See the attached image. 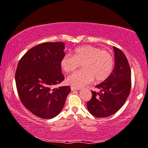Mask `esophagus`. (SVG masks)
<instances>
[{
    "instance_id": "esophagus-1",
    "label": "esophagus",
    "mask_w": 148,
    "mask_h": 148,
    "mask_svg": "<svg viewBox=\"0 0 148 148\" xmlns=\"http://www.w3.org/2000/svg\"><path fill=\"white\" fill-rule=\"evenodd\" d=\"M79 90V88H75V87L71 86V90L74 91V90Z\"/></svg>"
}]
</instances>
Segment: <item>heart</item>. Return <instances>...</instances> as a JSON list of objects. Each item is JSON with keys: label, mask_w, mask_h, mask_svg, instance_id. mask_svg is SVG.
Listing matches in <instances>:
<instances>
[{"label": "heart", "mask_w": 148, "mask_h": 148, "mask_svg": "<svg viewBox=\"0 0 148 148\" xmlns=\"http://www.w3.org/2000/svg\"><path fill=\"white\" fill-rule=\"evenodd\" d=\"M70 54H65L60 60V65L65 72H72L82 65L81 70L68 77L66 82L75 88L106 79L112 73L114 67L113 57L107 51L93 45H83L77 47Z\"/></svg>", "instance_id": "1"}]
</instances>
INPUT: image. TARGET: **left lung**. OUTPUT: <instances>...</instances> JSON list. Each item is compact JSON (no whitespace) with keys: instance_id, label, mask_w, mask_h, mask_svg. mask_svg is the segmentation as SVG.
Wrapping results in <instances>:
<instances>
[{"instance_id":"obj_1","label":"left lung","mask_w":148,"mask_h":148,"mask_svg":"<svg viewBox=\"0 0 148 148\" xmlns=\"http://www.w3.org/2000/svg\"><path fill=\"white\" fill-rule=\"evenodd\" d=\"M114 68L111 75L95 86L100 91L91 90L87 102L89 112L94 116L104 118L119 111L125 104L131 90V70L128 59L121 49L114 47Z\"/></svg>"}]
</instances>
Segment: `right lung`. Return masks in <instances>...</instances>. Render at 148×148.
Segmentation results:
<instances>
[{
    "label": "right lung",
    "instance_id": "1",
    "mask_svg": "<svg viewBox=\"0 0 148 148\" xmlns=\"http://www.w3.org/2000/svg\"><path fill=\"white\" fill-rule=\"evenodd\" d=\"M62 42H46L27 51L20 58L15 80L21 102L32 114L50 119L64 107L70 87L54 88L64 79L60 62L64 52Z\"/></svg>",
    "mask_w": 148,
    "mask_h": 148
}]
</instances>
